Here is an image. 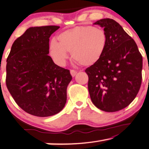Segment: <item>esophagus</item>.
<instances>
[{
	"label": "esophagus",
	"mask_w": 149,
	"mask_h": 149,
	"mask_svg": "<svg viewBox=\"0 0 149 149\" xmlns=\"http://www.w3.org/2000/svg\"><path fill=\"white\" fill-rule=\"evenodd\" d=\"M77 72L76 70H70V74L72 75V77H74L75 75L77 74Z\"/></svg>",
	"instance_id": "esophagus-1"
}]
</instances>
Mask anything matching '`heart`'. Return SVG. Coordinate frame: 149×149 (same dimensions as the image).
<instances>
[{
  "instance_id": "b5f03b06",
  "label": "heart",
  "mask_w": 149,
  "mask_h": 149,
  "mask_svg": "<svg viewBox=\"0 0 149 149\" xmlns=\"http://www.w3.org/2000/svg\"><path fill=\"white\" fill-rule=\"evenodd\" d=\"M58 40L49 43V54L60 65L65 63L68 53L75 61L84 66L94 65L102 58L107 46L104 30L93 26H77L62 31Z\"/></svg>"
}]
</instances>
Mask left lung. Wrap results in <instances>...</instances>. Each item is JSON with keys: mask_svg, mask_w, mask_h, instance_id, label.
Here are the masks:
<instances>
[{"mask_svg": "<svg viewBox=\"0 0 149 149\" xmlns=\"http://www.w3.org/2000/svg\"><path fill=\"white\" fill-rule=\"evenodd\" d=\"M94 24L104 28L107 43L100 61L85 70L91 100L102 111L121 110L141 88L143 57L134 40L113 19H100Z\"/></svg>", "mask_w": 149, "mask_h": 149, "instance_id": "8db88e82", "label": "left lung"}]
</instances>
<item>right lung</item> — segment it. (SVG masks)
<instances>
[{
    "label": "right lung",
    "mask_w": 149,
    "mask_h": 149,
    "mask_svg": "<svg viewBox=\"0 0 149 149\" xmlns=\"http://www.w3.org/2000/svg\"><path fill=\"white\" fill-rule=\"evenodd\" d=\"M56 25L29 27L15 41L6 60V85L23 110L38 117L54 116L64 108L70 70L55 64L49 38Z\"/></svg>",
    "instance_id": "1"
}]
</instances>
